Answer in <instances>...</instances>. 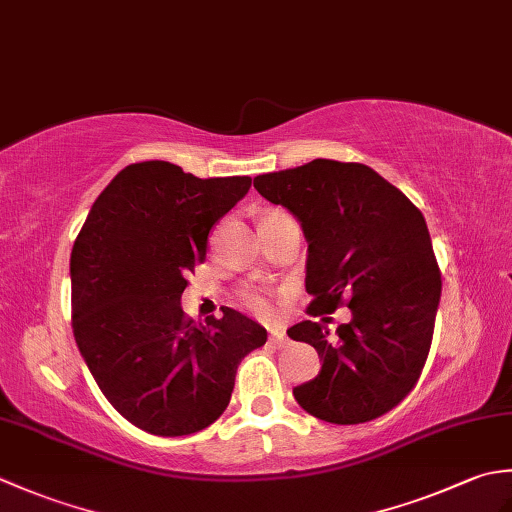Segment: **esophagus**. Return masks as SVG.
I'll return each mask as SVG.
<instances>
[{
  "mask_svg": "<svg viewBox=\"0 0 512 512\" xmlns=\"http://www.w3.org/2000/svg\"><path fill=\"white\" fill-rule=\"evenodd\" d=\"M270 343H273L275 347H286L288 345V336L284 330H273L270 332Z\"/></svg>",
  "mask_w": 512,
  "mask_h": 512,
  "instance_id": "1",
  "label": "esophagus"
}]
</instances>
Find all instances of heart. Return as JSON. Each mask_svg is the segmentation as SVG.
<instances>
[{"label":"heart","mask_w":512,"mask_h":512,"mask_svg":"<svg viewBox=\"0 0 512 512\" xmlns=\"http://www.w3.org/2000/svg\"><path fill=\"white\" fill-rule=\"evenodd\" d=\"M279 215H284V213L270 211L264 215V220H268V217H279ZM244 303L255 314H259V317H270V314H273V306H270V301L264 295H259V292H246Z\"/></svg>","instance_id":"1"}]
</instances>
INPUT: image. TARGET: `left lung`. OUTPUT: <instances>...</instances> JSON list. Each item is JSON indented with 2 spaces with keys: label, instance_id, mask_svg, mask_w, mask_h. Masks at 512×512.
I'll return each mask as SVG.
<instances>
[{
  "label": "left lung",
  "instance_id": "1",
  "mask_svg": "<svg viewBox=\"0 0 512 512\" xmlns=\"http://www.w3.org/2000/svg\"><path fill=\"white\" fill-rule=\"evenodd\" d=\"M255 189L301 222L308 312L319 317L343 303L352 310L334 339L314 321L288 330L323 361L317 378L292 394L332 424L383 416L418 383L436 325L442 279L422 213L361 162L317 158L257 176Z\"/></svg>",
  "mask_w": 512,
  "mask_h": 512
}]
</instances>
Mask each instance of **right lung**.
Instances as JSON below:
<instances>
[{
	"label": "right lung",
	"mask_w": 512,
	"mask_h": 512,
	"mask_svg": "<svg viewBox=\"0 0 512 512\" xmlns=\"http://www.w3.org/2000/svg\"><path fill=\"white\" fill-rule=\"evenodd\" d=\"M248 189V176L202 180L165 160L136 162L96 198L74 242L76 345L112 407L154 436L213 424L237 365L266 343V330L242 312L224 308L202 325L180 306L211 228Z\"/></svg>",
	"instance_id": "right-lung-1"
}]
</instances>
